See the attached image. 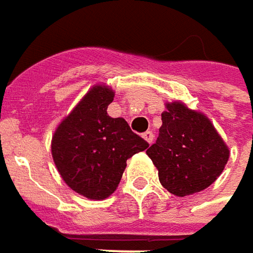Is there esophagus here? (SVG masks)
I'll return each instance as SVG.
<instances>
[{"mask_svg":"<svg viewBox=\"0 0 253 253\" xmlns=\"http://www.w3.org/2000/svg\"><path fill=\"white\" fill-rule=\"evenodd\" d=\"M143 138L147 141L148 144H151V143H153V140H154V134H153V131L147 130L146 133H143Z\"/></svg>","mask_w":253,"mask_h":253,"instance_id":"34e87169","label":"esophagus"}]
</instances>
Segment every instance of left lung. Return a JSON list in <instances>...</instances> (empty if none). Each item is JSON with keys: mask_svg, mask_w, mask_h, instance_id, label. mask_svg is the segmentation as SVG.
I'll return each instance as SVG.
<instances>
[{"mask_svg": "<svg viewBox=\"0 0 253 253\" xmlns=\"http://www.w3.org/2000/svg\"><path fill=\"white\" fill-rule=\"evenodd\" d=\"M161 122L159 137L146 151L161 185L177 197L208 188L229 159V148L212 122L181 100L166 103Z\"/></svg>", "mask_w": 253, "mask_h": 253, "instance_id": "1", "label": "left lung"}]
</instances>
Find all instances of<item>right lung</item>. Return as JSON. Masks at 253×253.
<instances>
[{"label":"right lung","instance_id":"right-lung-1","mask_svg":"<svg viewBox=\"0 0 253 253\" xmlns=\"http://www.w3.org/2000/svg\"><path fill=\"white\" fill-rule=\"evenodd\" d=\"M113 97L110 86L96 83L62 119L50 141L62 180L89 200L110 197L119 187L127 159L148 147L123 117L107 115Z\"/></svg>","mask_w":253,"mask_h":253}]
</instances>
